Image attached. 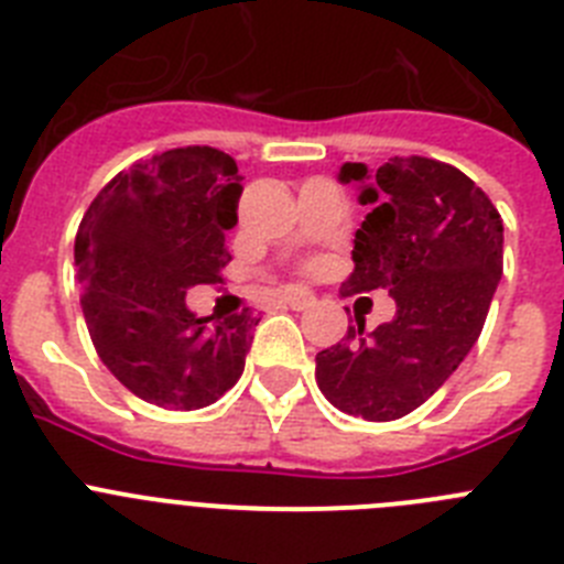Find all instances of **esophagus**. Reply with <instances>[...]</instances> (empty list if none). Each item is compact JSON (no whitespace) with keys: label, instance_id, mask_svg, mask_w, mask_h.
I'll return each mask as SVG.
<instances>
[{"label":"esophagus","instance_id":"esophagus-1","mask_svg":"<svg viewBox=\"0 0 564 564\" xmlns=\"http://www.w3.org/2000/svg\"><path fill=\"white\" fill-rule=\"evenodd\" d=\"M313 302H316V296H313L311 291H291V293H285V305L293 307V311H305V307H311Z\"/></svg>","mask_w":564,"mask_h":564}]
</instances>
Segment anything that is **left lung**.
Masks as SVG:
<instances>
[{
	"instance_id": "8db88e82",
	"label": "left lung",
	"mask_w": 564,
	"mask_h": 564,
	"mask_svg": "<svg viewBox=\"0 0 564 564\" xmlns=\"http://www.w3.org/2000/svg\"><path fill=\"white\" fill-rule=\"evenodd\" d=\"M341 183L370 206L352 239L356 271L344 293L376 288L395 299V318H364L316 356L327 401L364 421L410 415L475 347L502 276V220L471 177L432 158H390L376 172L344 163Z\"/></svg>"
}]
</instances>
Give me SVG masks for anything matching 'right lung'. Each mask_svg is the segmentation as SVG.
Here are the masks:
<instances>
[{
	"label": "right lung",
	"instance_id": "obj_1",
	"mask_svg": "<svg viewBox=\"0 0 564 564\" xmlns=\"http://www.w3.org/2000/svg\"><path fill=\"white\" fill-rule=\"evenodd\" d=\"M231 154L183 147L118 172L76 234L82 311L98 356L132 395L163 410H203L246 370L259 318L186 307L231 262L239 186Z\"/></svg>",
	"mask_w": 564,
	"mask_h": 564
}]
</instances>
